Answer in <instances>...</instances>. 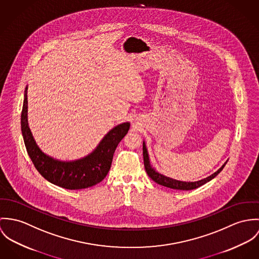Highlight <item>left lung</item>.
<instances>
[{"instance_id":"left-lung-1","label":"left lung","mask_w":259,"mask_h":259,"mask_svg":"<svg viewBox=\"0 0 259 259\" xmlns=\"http://www.w3.org/2000/svg\"><path fill=\"white\" fill-rule=\"evenodd\" d=\"M143 158H144V166H145V170L148 174V176L154 181L156 182L157 184L161 185V186H164V187H167V188H170V189H174V190H183V191H189V190H194V189H197L199 187H201L202 185H204L205 183L209 182L210 180H212L213 178H215L220 172H222V170L225 168L227 162L217 171V172L211 174L210 176L200 180V181H197V182H184V181H178V180H175L172 179L170 177H167V176H164L162 174H160L159 172H157L151 165L150 163V159H149V154H148V150H147V147H146V144L145 141H143Z\"/></svg>"}]
</instances>
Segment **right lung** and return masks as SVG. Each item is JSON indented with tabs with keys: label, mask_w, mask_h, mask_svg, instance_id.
I'll return each instance as SVG.
<instances>
[{
	"label": "right lung",
	"mask_w": 259,
	"mask_h": 259,
	"mask_svg": "<svg viewBox=\"0 0 259 259\" xmlns=\"http://www.w3.org/2000/svg\"><path fill=\"white\" fill-rule=\"evenodd\" d=\"M28 87L25 90L21 127L28 154L35 169L52 184L67 190H81L100 183L109 172L119 142L128 133L129 122L112 128L85 157L74 161H60L44 153L35 143L28 122Z\"/></svg>",
	"instance_id": "add662e5"
}]
</instances>
